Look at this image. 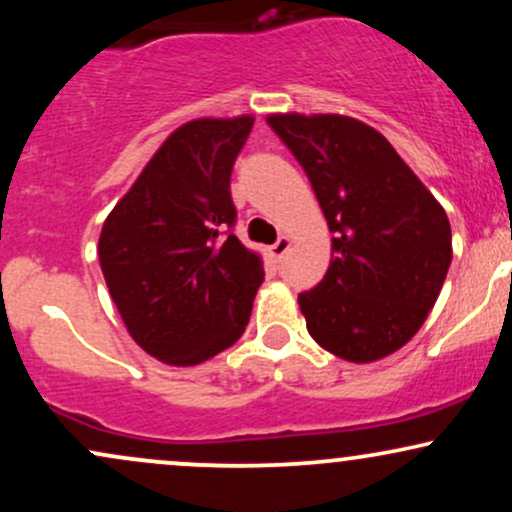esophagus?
I'll return each instance as SVG.
<instances>
[{"instance_id":"34e87169","label":"esophagus","mask_w":512,"mask_h":512,"mask_svg":"<svg viewBox=\"0 0 512 512\" xmlns=\"http://www.w3.org/2000/svg\"><path fill=\"white\" fill-rule=\"evenodd\" d=\"M289 248H291V238H289V236H281V238L276 240V243L272 245V248H269V252H272L274 260H281V257H284L286 252H289Z\"/></svg>"}]
</instances>
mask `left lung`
I'll return each mask as SVG.
<instances>
[{
	"instance_id": "left-lung-1",
	"label": "left lung",
	"mask_w": 512,
	"mask_h": 512,
	"mask_svg": "<svg viewBox=\"0 0 512 512\" xmlns=\"http://www.w3.org/2000/svg\"><path fill=\"white\" fill-rule=\"evenodd\" d=\"M301 163L330 226L325 279L298 305L330 354H395L436 305L452 260L445 209L380 132L344 115H269Z\"/></svg>"
}]
</instances>
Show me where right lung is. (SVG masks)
<instances>
[{"mask_svg":"<svg viewBox=\"0 0 512 512\" xmlns=\"http://www.w3.org/2000/svg\"><path fill=\"white\" fill-rule=\"evenodd\" d=\"M252 122H185L103 223L98 257L117 313L168 366H197L236 344L264 281L260 255L231 233V173Z\"/></svg>","mask_w":512,"mask_h":512,"instance_id":"right-lung-1","label":"right lung"}]
</instances>
